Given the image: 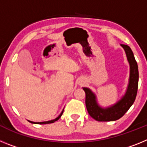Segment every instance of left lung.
I'll return each instance as SVG.
<instances>
[{"instance_id": "1", "label": "left lung", "mask_w": 147, "mask_h": 147, "mask_svg": "<svg viewBox=\"0 0 147 147\" xmlns=\"http://www.w3.org/2000/svg\"><path fill=\"white\" fill-rule=\"evenodd\" d=\"M125 50L127 59L130 65V76L129 86L127 93L121 100L114 106L107 109H102L97 105L96 97L90 90L83 88L85 92V105L89 115L98 121H113L121 118L134 103L138 87V68L130 48L127 45L121 44Z\"/></svg>"}]
</instances>
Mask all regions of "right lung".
Listing matches in <instances>:
<instances>
[{"label": "right lung", "mask_w": 147, "mask_h": 147, "mask_svg": "<svg viewBox=\"0 0 147 147\" xmlns=\"http://www.w3.org/2000/svg\"><path fill=\"white\" fill-rule=\"evenodd\" d=\"M63 111H64V110H62V112L61 113L60 115L58 116L57 119H54V120H51V121H44V122H33V121H28L29 122H31V123H33V124H51V123H54V122H55L56 121L59 120V118L61 117V115H62V113H63Z\"/></svg>", "instance_id": "add662e5"}]
</instances>
